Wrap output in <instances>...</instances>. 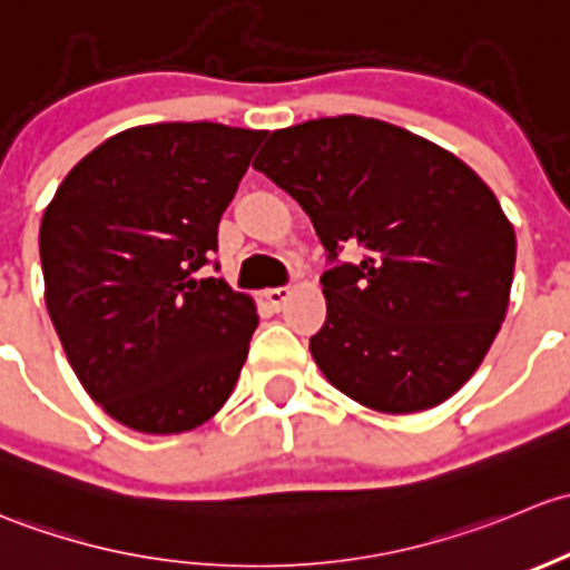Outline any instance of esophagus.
Listing matches in <instances>:
<instances>
[{"label": "esophagus", "mask_w": 570, "mask_h": 570, "mask_svg": "<svg viewBox=\"0 0 570 570\" xmlns=\"http://www.w3.org/2000/svg\"><path fill=\"white\" fill-rule=\"evenodd\" d=\"M266 298H268V304H272V307L279 309L287 302V298H291V287H268Z\"/></svg>", "instance_id": "esophagus-1"}]
</instances>
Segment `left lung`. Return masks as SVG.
I'll list each match as a JSON object with an SVG mask.
<instances>
[{
    "instance_id": "8db88e82",
    "label": "left lung",
    "mask_w": 570,
    "mask_h": 570,
    "mask_svg": "<svg viewBox=\"0 0 570 570\" xmlns=\"http://www.w3.org/2000/svg\"><path fill=\"white\" fill-rule=\"evenodd\" d=\"M255 169L296 199L328 257L365 261L321 277L315 365L384 414L439 406L489 354L510 304L515 233L459 156L392 122L321 117L272 131Z\"/></svg>"
}]
</instances>
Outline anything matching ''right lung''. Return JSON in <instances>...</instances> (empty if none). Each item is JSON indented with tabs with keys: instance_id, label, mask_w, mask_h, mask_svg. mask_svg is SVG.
Here are the masks:
<instances>
[{
	"instance_id": "right-lung-1",
	"label": "right lung",
	"mask_w": 570,
	"mask_h": 570,
	"mask_svg": "<svg viewBox=\"0 0 570 570\" xmlns=\"http://www.w3.org/2000/svg\"><path fill=\"white\" fill-rule=\"evenodd\" d=\"M266 131L150 122L115 134L66 175L40 222L43 296L76 379L126 428L208 422L230 397L255 298L191 274Z\"/></svg>"
}]
</instances>
